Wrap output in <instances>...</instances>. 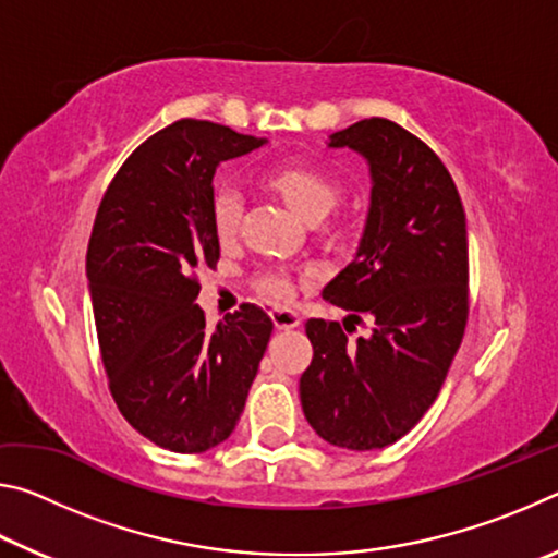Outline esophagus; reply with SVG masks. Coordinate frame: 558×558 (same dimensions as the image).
Listing matches in <instances>:
<instances>
[{
  "mask_svg": "<svg viewBox=\"0 0 558 558\" xmlns=\"http://www.w3.org/2000/svg\"><path fill=\"white\" fill-rule=\"evenodd\" d=\"M270 319H272V325H276V329H295V327H300V317L295 313H290V310H272Z\"/></svg>",
  "mask_w": 558,
  "mask_h": 558,
  "instance_id": "1",
  "label": "esophagus"
}]
</instances>
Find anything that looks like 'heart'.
Listing matches in <instances>:
<instances>
[{"label": "heart", "mask_w": 558, "mask_h": 558, "mask_svg": "<svg viewBox=\"0 0 558 558\" xmlns=\"http://www.w3.org/2000/svg\"><path fill=\"white\" fill-rule=\"evenodd\" d=\"M266 186L272 194L280 196L282 204L290 211H295L300 219L315 223L317 241L327 251L342 253L349 248L354 239V226L349 219H325L339 202L342 189L332 177L325 174L323 169L310 165H286L272 169L266 177ZM243 221V196L235 186L223 184L214 192L211 199V223L214 231L221 241H231L241 229ZM302 280L292 276L286 268H270L258 276V290L272 300H290L295 292V282Z\"/></svg>", "instance_id": "1"}]
</instances>
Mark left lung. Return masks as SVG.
Here are the masks:
<instances>
[{"instance_id": "1", "label": "left lung", "mask_w": 558, "mask_h": 558, "mask_svg": "<svg viewBox=\"0 0 558 558\" xmlns=\"http://www.w3.org/2000/svg\"><path fill=\"white\" fill-rule=\"evenodd\" d=\"M369 162L372 204L356 256L323 298L352 313L307 319L313 362L300 401L319 438L379 450L423 418L446 381L468 325L465 209L433 149L386 118L329 135ZM362 314L373 335L349 340Z\"/></svg>"}]
</instances>
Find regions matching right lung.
<instances>
[{
    "label": "right lung",
    "instance_id": "obj_1",
    "mask_svg": "<svg viewBox=\"0 0 558 558\" xmlns=\"http://www.w3.org/2000/svg\"><path fill=\"white\" fill-rule=\"evenodd\" d=\"M266 145L209 120H177L112 177L93 223L86 270L108 386L155 446L204 452L231 436L272 332L245 302L211 332L196 270L216 268L214 174Z\"/></svg>",
    "mask_w": 558,
    "mask_h": 558
}]
</instances>
